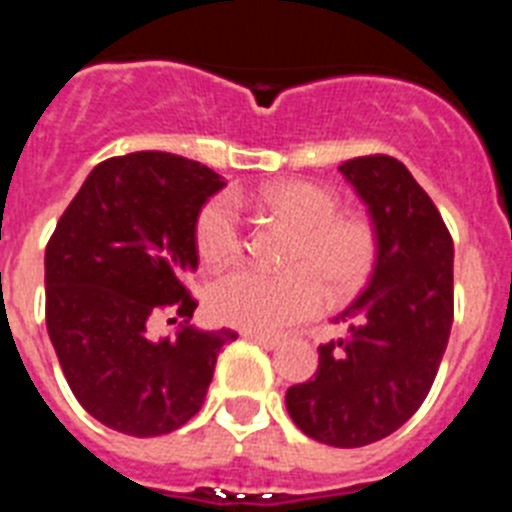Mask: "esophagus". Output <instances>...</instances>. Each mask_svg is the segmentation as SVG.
I'll list each match as a JSON object with an SVG mask.
<instances>
[{
	"mask_svg": "<svg viewBox=\"0 0 512 512\" xmlns=\"http://www.w3.org/2000/svg\"><path fill=\"white\" fill-rule=\"evenodd\" d=\"M243 338H248V341H253V343H259V346H264V348H277L279 343V338H274V336H266V333H251V330H243Z\"/></svg>",
	"mask_w": 512,
	"mask_h": 512,
	"instance_id": "esophagus-1",
	"label": "esophagus"
}]
</instances>
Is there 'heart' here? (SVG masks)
<instances>
[{
	"mask_svg": "<svg viewBox=\"0 0 512 512\" xmlns=\"http://www.w3.org/2000/svg\"><path fill=\"white\" fill-rule=\"evenodd\" d=\"M266 215L297 230L289 246V271L271 274L256 266H238L207 289L212 318L243 330L277 333L318 315L330 300L356 295L377 259V233L361 215L338 212L336 194L320 184L287 179L266 184L256 197ZM197 253L207 266L230 264L243 251L241 212L230 194L202 207L194 225Z\"/></svg>",
	"mask_w": 512,
	"mask_h": 512,
	"instance_id": "b5f03b06",
	"label": "heart"
}]
</instances>
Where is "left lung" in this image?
Returning <instances> with one entry per match:
<instances>
[{"mask_svg": "<svg viewBox=\"0 0 512 512\" xmlns=\"http://www.w3.org/2000/svg\"><path fill=\"white\" fill-rule=\"evenodd\" d=\"M338 171L369 210L377 261L336 318L346 336L318 348L315 377L284 402L305 436L356 449L408 423L431 390L454 323V243L397 158L359 156Z\"/></svg>", "mask_w": 512, "mask_h": 512, "instance_id": "8db88e82", "label": "left lung"}]
</instances>
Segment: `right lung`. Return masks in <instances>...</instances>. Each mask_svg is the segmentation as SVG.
Listing matches in <instances>:
<instances>
[{"instance_id":"1","label":"right lung","mask_w":512,"mask_h":512,"mask_svg":"<svg viewBox=\"0 0 512 512\" xmlns=\"http://www.w3.org/2000/svg\"><path fill=\"white\" fill-rule=\"evenodd\" d=\"M225 187L207 166L138 151L94 166L45 248V323L63 377L92 418L135 438L182 428L205 402L235 330L189 325L194 225ZM164 314L183 318L158 337Z\"/></svg>"}]
</instances>
